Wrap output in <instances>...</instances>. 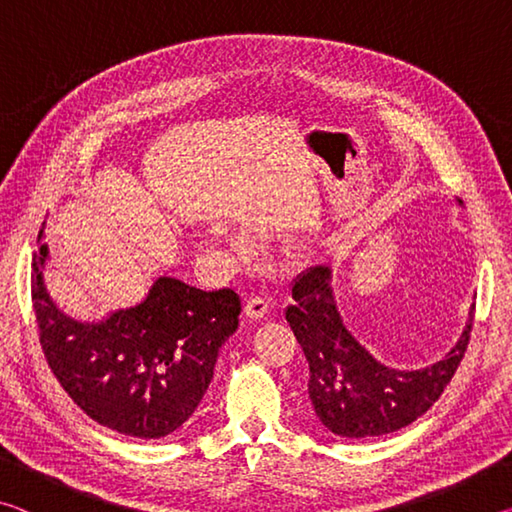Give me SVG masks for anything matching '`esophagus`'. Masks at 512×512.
<instances>
[{
	"label": "esophagus",
	"instance_id": "obj_1",
	"mask_svg": "<svg viewBox=\"0 0 512 512\" xmlns=\"http://www.w3.org/2000/svg\"><path fill=\"white\" fill-rule=\"evenodd\" d=\"M268 309H271V298L266 296V293H257V296H250L246 302V316L259 320L268 314Z\"/></svg>",
	"mask_w": 512,
	"mask_h": 512
}]
</instances>
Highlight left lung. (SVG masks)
<instances>
[{
    "instance_id": "left-lung-1",
    "label": "left lung",
    "mask_w": 512,
    "mask_h": 512,
    "mask_svg": "<svg viewBox=\"0 0 512 512\" xmlns=\"http://www.w3.org/2000/svg\"><path fill=\"white\" fill-rule=\"evenodd\" d=\"M329 282L332 268L309 266L291 282V305L284 309L309 361L307 393L318 420L336 436L352 440L409 427L452 381L470 341L474 305L445 357L431 366L404 370L375 359L345 327Z\"/></svg>"
}]
</instances>
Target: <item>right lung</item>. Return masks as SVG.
I'll list each match as a JSON object with an SVG mask.
<instances>
[{"mask_svg":"<svg viewBox=\"0 0 512 512\" xmlns=\"http://www.w3.org/2000/svg\"><path fill=\"white\" fill-rule=\"evenodd\" d=\"M42 235L31 293L42 350L60 386L94 422L124 436L158 440L183 427L237 332L239 293L203 291L162 275L137 305L79 320L47 289L51 255Z\"/></svg>","mask_w":512,"mask_h":512,"instance_id":"obj_1","label":"right lung"}]
</instances>
